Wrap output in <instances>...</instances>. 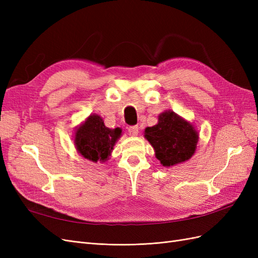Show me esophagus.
<instances>
[{
    "label": "esophagus",
    "mask_w": 258,
    "mask_h": 258,
    "mask_svg": "<svg viewBox=\"0 0 258 258\" xmlns=\"http://www.w3.org/2000/svg\"><path fill=\"white\" fill-rule=\"evenodd\" d=\"M128 134L131 137H136L139 134V127L138 126H130L128 128Z\"/></svg>",
    "instance_id": "esophagus-1"
}]
</instances>
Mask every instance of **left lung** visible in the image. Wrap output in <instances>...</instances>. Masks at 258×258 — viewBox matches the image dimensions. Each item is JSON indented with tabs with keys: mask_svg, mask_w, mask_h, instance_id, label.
Masks as SVG:
<instances>
[{
	"mask_svg": "<svg viewBox=\"0 0 258 258\" xmlns=\"http://www.w3.org/2000/svg\"><path fill=\"white\" fill-rule=\"evenodd\" d=\"M145 138L154 147L156 157L166 167L188 160L198 142L192 124L171 111L160 114L158 123L145 129Z\"/></svg>",
	"mask_w": 258,
	"mask_h": 258,
	"instance_id": "left-lung-1",
	"label": "left lung"
}]
</instances>
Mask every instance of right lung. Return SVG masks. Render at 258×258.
I'll list each match as a JSON object with an SVG mask.
<instances>
[{"label": "right lung", "instance_id": "1", "mask_svg": "<svg viewBox=\"0 0 258 258\" xmlns=\"http://www.w3.org/2000/svg\"><path fill=\"white\" fill-rule=\"evenodd\" d=\"M121 135L119 128L110 129L98 115H90L75 132V144L83 157L91 161H105Z\"/></svg>", "mask_w": 258, "mask_h": 258}]
</instances>
